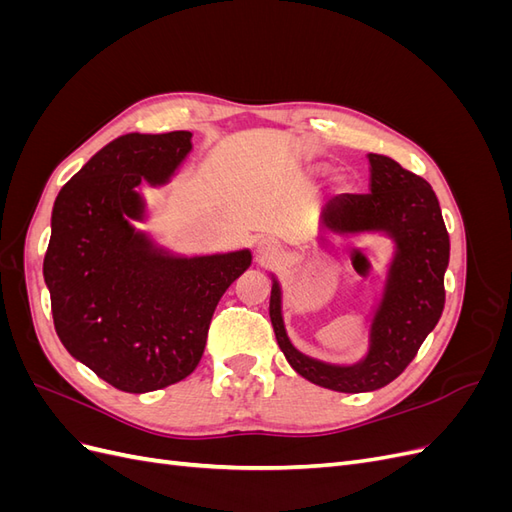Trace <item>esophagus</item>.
I'll use <instances>...</instances> for the list:
<instances>
[{
  "label": "esophagus",
  "instance_id": "1",
  "mask_svg": "<svg viewBox=\"0 0 512 512\" xmlns=\"http://www.w3.org/2000/svg\"><path fill=\"white\" fill-rule=\"evenodd\" d=\"M256 254L260 262H271L273 258H277V254H280V247H277V243L271 239H260L256 245Z\"/></svg>",
  "mask_w": 512,
  "mask_h": 512
}]
</instances>
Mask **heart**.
<instances>
[{"instance_id":"1","label":"heart","mask_w":512,"mask_h":512,"mask_svg":"<svg viewBox=\"0 0 512 512\" xmlns=\"http://www.w3.org/2000/svg\"><path fill=\"white\" fill-rule=\"evenodd\" d=\"M327 170H329V166H327V164H318V166H314V173H316V175H324V173H327Z\"/></svg>"}]
</instances>
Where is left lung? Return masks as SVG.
I'll use <instances>...</instances> for the list:
<instances>
[{"label": "left lung", "instance_id": "1", "mask_svg": "<svg viewBox=\"0 0 512 512\" xmlns=\"http://www.w3.org/2000/svg\"><path fill=\"white\" fill-rule=\"evenodd\" d=\"M369 194H344L320 218V241L380 235L393 245L382 288L367 316V350L337 365L294 348L286 333L282 286L271 273L269 316L277 346L305 380L337 393H367L393 382L414 359L444 309L451 241L431 185L395 160L367 153Z\"/></svg>", "mask_w": 512, "mask_h": 512}]
</instances>
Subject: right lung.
<instances>
[{"label": "right lung", "mask_w": 512, "mask_h": 512, "mask_svg": "<svg viewBox=\"0 0 512 512\" xmlns=\"http://www.w3.org/2000/svg\"><path fill=\"white\" fill-rule=\"evenodd\" d=\"M192 151V132L123 134L55 198L44 284L55 331L76 361L126 393L188 378L228 286L252 252L185 256L136 222L149 220L143 183L162 188Z\"/></svg>", "instance_id": "obj_1"}]
</instances>
